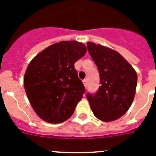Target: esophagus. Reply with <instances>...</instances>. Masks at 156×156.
Listing matches in <instances>:
<instances>
[{"mask_svg":"<svg viewBox=\"0 0 156 156\" xmlns=\"http://www.w3.org/2000/svg\"><path fill=\"white\" fill-rule=\"evenodd\" d=\"M83 85H84V86H85V87H87V80H83Z\"/></svg>","mask_w":156,"mask_h":156,"instance_id":"esophagus-1","label":"esophagus"}]
</instances>
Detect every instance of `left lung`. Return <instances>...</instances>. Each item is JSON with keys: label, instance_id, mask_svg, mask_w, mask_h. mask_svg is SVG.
<instances>
[{"label": "left lung", "instance_id": "1", "mask_svg": "<svg viewBox=\"0 0 156 156\" xmlns=\"http://www.w3.org/2000/svg\"><path fill=\"white\" fill-rule=\"evenodd\" d=\"M100 73L101 86L87 99L96 117L104 122L119 119L130 108L136 93V70L120 53L106 46L87 42Z\"/></svg>", "mask_w": 156, "mask_h": 156}]
</instances>
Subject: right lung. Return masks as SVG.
Returning a JSON list of instances; mask_svg holds the SVG:
<instances>
[{"label":"right lung","instance_id":"right-lung-1","mask_svg":"<svg viewBox=\"0 0 156 156\" xmlns=\"http://www.w3.org/2000/svg\"><path fill=\"white\" fill-rule=\"evenodd\" d=\"M87 48L77 41H63L44 48L26 70L23 86L35 113L48 123L66 121L85 93L74 63Z\"/></svg>","mask_w":156,"mask_h":156}]
</instances>
